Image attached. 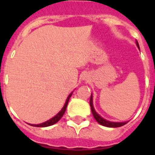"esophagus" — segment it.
<instances>
[{
  "mask_svg": "<svg viewBox=\"0 0 155 155\" xmlns=\"http://www.w3.org/2000/svg\"><path fill=\"white\" fill-rule=\"evenodd\" d=\"M87 76L86 75H84V76H83V79H84V80H87Z\"/></svg>",
  "mask_w": 155,
  "mask_h": 155,
  "instance_id": "34e87169",
  "label": "esophagus"
}]
</instances>
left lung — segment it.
Masks as SVG:
<instances>
[{"instance_id":"1","label":"left lung","mask_w":155,"mask_h":155,"mask_svg":"<svg viewBox=\"0 0 155 155\" xmlns=\"http://www.w3.org/2000/svg\"><path fill=\"white\" fill-rule=\"evenodd\" d=\"M136 45H137V47H138V49H139V45H138L137 41H136ZM90 107H91V110H92V115H93V117H94V118L96 119V120H97V122L99 123L100 125H104V126H106V127H109V128H117V127H120V126L125 125V124L128 122V121H125V122H114V121H109V120H105L104 118L102 117L101 116H100L99 114L96 112L94 107H93L92 94L91 95V97H90Z\"/></svg>"}]
</instances>
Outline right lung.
<instances>
[{"instance_id":"right-lung-1","label":"right lung","mask_w":155,"mask_h":155,"mask_svg":"<svg viewBox=\"0 0 155 155\" xmlns=\"http://www.w3.org/2000/svg\"><path fill=\"white\" fill-rule=\"evenodd\" d=\"M72 93H73V92H71L70 95L68 96V98H67V100H66V102H65V104H64V105H63V108H62V109H61V110L59 111V112H58V113H57V114H56L54 117H53L52 118H51L50 120H47V121H45V122L41 123V124H38V125H32V124H30V125H32V126H35V127H47V126H51V125H54L55 123L58 122V120L61 119V117H62L63 116L64 113H65L66 108H67V106H68V101H69V99H70V97H71Z\"/></svg>"}]
</instances>
